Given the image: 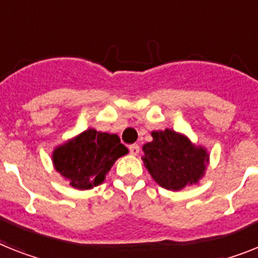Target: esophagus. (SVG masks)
I'll return each instance as SVG.
<instances>
[{
	"label": "esophagus",
	"mask_w": 258,
	"mask_h": 258,
	"mask_svg": "<svg viewBox=\"0 0 258 258\" xmlns=\"http://www.w3.org/2000/svg\"><path fill=\"white\" fill-rule=\"evenodd\" d=\"M140 151V147L138 146V144H133V146H130V153L134 156H136L138 153H139Z\"/></svg>",
	"instance_id": "1"
}]
</instances>
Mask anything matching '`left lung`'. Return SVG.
Returning a JSON list of instances; mask_svg holds the SVG:
<instances>
[{"instance_id": "1", "label": "left lung", "mask_w": 258, "mask_h": 258, "mask_svg": "<svg viewBox=\"0 0 258 258\" xmlns=\"http://www.w3.org/2000/svg\"><path fill=\"white\" fill-rule=\"evenodd\" d=\"M151 135L153 140L143 146L142 160L156 182L173 191L198 183L209 165L207 149L169 128L152 131Z\"/></svg>"}]
</instances>
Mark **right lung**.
Masks as SVG:
<instances>
[{
	"label": "right lung",
	"instance_id": "right-lung-1",
	"mask_svg": "<svg viewBox=\"0 0 258 258\" xmlns=\"http://www.w3.org/2000/svg\"><path fill=\"white\" fill-rule=\"evenodd\" d=\"M127 153L118 135L89 128L56 147L52 162L72 187L89 190L101 185L114 162Z\"/></svg>",
	"mask_w": 258,
	"mask_h": 258
}]
</instances>
